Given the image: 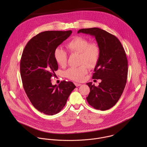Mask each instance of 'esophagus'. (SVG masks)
<instances>
[{
  "mask_svg": "<svg viewBox=\"0 0 147 147\" xmlns=\"http://www.w3.org/2000/svg\"><path fill=\"white\" fill-rule=\"evenodd\" d=\"M74 84L76 85V86H79L82 85V84H80V83H74Z\"/></svg>",
  "mask_w": 147,
  "mask_h": 147,
  "instance_id": "esophagus-1",
  "label": "esophagus"
}]
</instances>
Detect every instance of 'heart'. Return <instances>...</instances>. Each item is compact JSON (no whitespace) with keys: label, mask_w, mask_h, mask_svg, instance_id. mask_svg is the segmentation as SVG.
Wrapping results in <instances>:
<instances>
[{"label":"heart","mask_w":147,"mask_h":147,"mask_svg":"<svg viewBox=\"0 0 147 147\" xmlns=\"http://www.w3.org/2000/svg\"><path fill=\"white\" fill-rule=\"evenodd\" d=\"M66 47L71 53H79L80 64L78 67H71L67 69L64 75L66 78L74 81L83 80L88 72V67H93L98 62L100 56V47L96 42L89 41L81 36H76L66 44ZM54 58L57 63L64 67L67 62V53L61 47H57L54 52ZM87 65H86V64Z\"/></svg>","instance_id":"1"}]
</instances>
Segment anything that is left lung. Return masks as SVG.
Listing matches in <instances>:
<instances>
[{
  "mask_svg": "<svg viewBox=\"0 0 147 147\" xmlns=\"http://www.w3.org/2000/svg\"><path fill=\"white\" fill-rule=\"evenodd\" d=\"M95 37L100 47V56L92 79H101L96 86L86 83L90 92L86 97L88 104L97 110L104 111L114 106L119 100L126 86L128 62L125 49L119 40L103 29L92 28L78 32Z\"/></svg>",
  "mask_w": 147,
  "mask_h": 147,
  "instance_id": "obj_1",
  "label": "left lung"
}]
</instances>
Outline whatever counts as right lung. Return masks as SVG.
Returning a JSON list of instances; mask_svg holds the SVG:
<instances>
[{"mask_svg":"<svg viewBox=\"0 0 147 147\" xmlns=\"http://www.w3.org/2000/svg\"><path fill=\"white\" fill-rule=\"evenodd\" d=\"M71 30L45 31L31 38L21 56L20 74L25 92L33 106L45 114L60 112L76 86L63 80L53 85L58 65L54 58L55 49L71 34Z\"/></svg>","mask_w":147,"mask_h":147,"instance_id":"obj_1","label":"right lung"}]
</instances>
